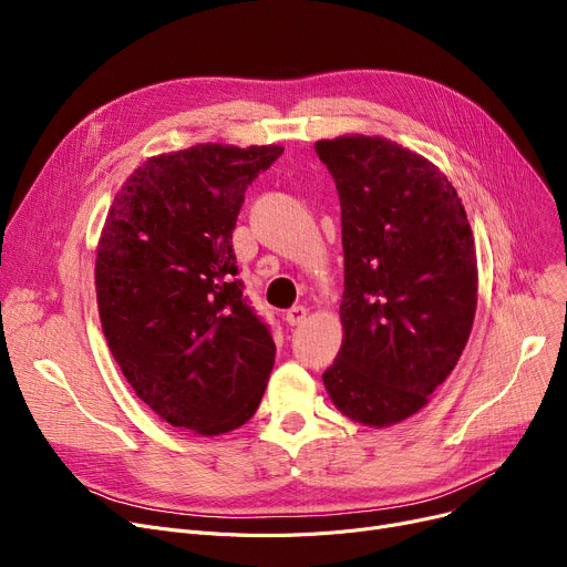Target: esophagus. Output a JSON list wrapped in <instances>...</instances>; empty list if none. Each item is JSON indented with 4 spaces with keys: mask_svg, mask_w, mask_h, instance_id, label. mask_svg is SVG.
<instances>
[{
    "mask_svg": "<svg viewBox=\"0 0 567 567\" xmlns=\"http://www.w3.org/2000/svg\"><path fill=\"white\" fill-rule=\"evenodd\" d=\"M306 319H308V308H303V306H293L285 312V321L289 326H301Z\"/></svg>",
    "mask_w": 567,
    "mask_h": 567,
    "instance_id": "34e87169",
    "label": "esophagus"
}]
</instances>
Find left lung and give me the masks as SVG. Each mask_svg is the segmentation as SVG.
I'll return each mask as SVG.
<instances>
[{"label":"left lung","instance_id":"8db88e82","mask_svg":"<svg viewBox=\"0 0 567 567\" xmlns=\"http://www.w3.org/2000/svg\"><path fill=\"white\" fill-rule=\"evenodd\" d=\"M342 208V347L321 374L347 419L391 427L451 377L478 306V261L457 190L389 137L315 144Z\"/></svg>","mask_w":567,"mask_h":567}]
</instances>
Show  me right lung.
Returning <instances> with one entry per match:
<instances>
[{
    "label": "right lung",
    "instance_id": "obj_1",
    "mask_svg": "<svg viewBox=\"0 0 567 567\" xmlns=\"http://www.w3.org/2000/svg\"><path fill=\"white\" fill-rule=\"evenodd\" d=\"M285 152L195 144L146 158L96 248V301L135 395L174 427L218 436L252 419L276 361L236 280L231 231L252 178Z\"/></svg>",
    "mask_w": 567,
    "mask_h": 567
}]
</instances>
